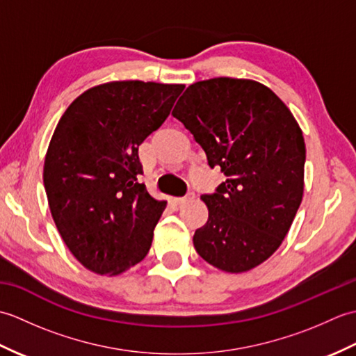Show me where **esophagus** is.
Segmentation results:
<instances>
[{
    "mask_svg": "<svg viewBox=\"0 0 356 356\" xmlns=\"http://www.w3.org/2000/svg\"><path fill=\"white\" fill-rule=\"evenodd\" d=\"M194 199V194L193 193H190V194H186L185 197H179V199H174V203H176V205H184V203H188V202H191Z\"/></svg>",
    "mask_w": 356,
    "mask_h": 356,
    "instance_id": "34e87169",
    "label": "esophagus"
}]
</instances>
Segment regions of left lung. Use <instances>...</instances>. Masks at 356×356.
Wrapping results in <instances>:
<instances>
[{
	"instance_id": "1",
	"label": "left lung",
	"mask_w": 356,
	"mask_h": 356,
	"mask_svg": "<svg viewBox=\"0 0 356 356\" xmlns=\"http://www.w3.org/2000/svg\"><path fill=\"white\" fill-rule=\"evenodd\" d=\"M172 116L226 176L203 194L208 222L194 248L214 268L240 274L266 261L289 231L305 190L306 145L291 110L266 86L213 78L190 86Z\"/></svg>"
}]
</instances>
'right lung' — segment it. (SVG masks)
<instances>
[{
  "mask_svg": "<svg viewBox=\"0 0 356 356\" xmlns=\"http://www.w3.org/2000/svg\"><path fill=\"white\" fill-rule=\"evenodd\" d=\"M184 88L113 81L88 88L59 119L45 154L44 188L64 243L95 274H122L149 251L166 202L139 184L138 149Z\"/></svg>",
  "mask_w": 356,
  "mask_h": 356,
  "instance_id": "right-lung-1",
  "label": "right lung"
}]
</instances>
